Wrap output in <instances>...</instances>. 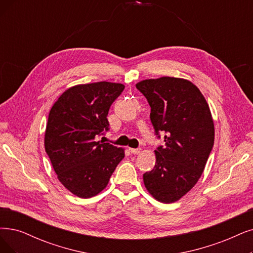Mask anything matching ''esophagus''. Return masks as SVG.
Here are the masks:
<instances>
[{
    "instance_id": "34e87169",
    "label": "esophagus",
    "mask_w": 253,
    "mask_h": 253,
    "mask_svg": "<svg viewBox=\"0 0 253 253\" xmlns=\"http://www.w3.org/2000/svg\"><path fill=\"white\" fill-rule=\"evenodd\" d=\"M128 150L130 151V153L134 154V155H138L141 153V148H128Z\"/></svg>"
}]
</instances>
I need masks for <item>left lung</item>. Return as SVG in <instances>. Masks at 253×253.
<instances>
[{"mask_svg":"<svg viewBox=\"0 0 253 253\" xmlns=\"http://www.w3.org/2000/svg\"><path fill=\"white\" fill-rule=\"evenodd\" d=\"M136 87L151 108L156 135L165 134V145L155 150V168L143 174L144 185L158 201L174 203L196 185L213 148L210 107L200 90L185 79H148Z\"/></svg>","mask_w":253,"mask_h":253,"instance_id":"obj_1","label":"left lung"}]
</instances>
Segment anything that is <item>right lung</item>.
Masks as SVG:
<instances>
[{"label":"right lung","mask_w":253,"mask_h":253,"mask_svg":"<svg viewBox=\"0 0 253 253\" xmlns=\"http://www.w3.org/2000/svg\"><path fill=\"white\" fill-rule=\"evenodd\" d=\"M124 89L111 82L76 85L49 111L44 148L60 183L78 197L102 192L125 158L124 148L96 141L109 129V109Z\"/></svg>","instance_id":"obj_1"}]
</instances>
